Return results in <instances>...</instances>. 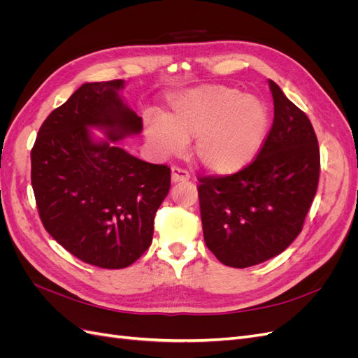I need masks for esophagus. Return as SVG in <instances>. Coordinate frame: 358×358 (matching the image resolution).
I'll list each match as a JSON object with an SVG mask.
<instances>
[{
  "instance_id": "esophagus-1",
  "label": "esophagus",
  "mask_w": 358,
  "mask_h": 358,
  "mask_svg": "<svg viewBox=\"0 0 358 358\" xmlns=\"http://www.w3.org/2000/svg\"><path fill=\"white\" fill-rule=\"evenodd\" d=\"M189 173L180 167H173L171 169V182H180V180H188Z\"/></svg>"
}]
</instances>
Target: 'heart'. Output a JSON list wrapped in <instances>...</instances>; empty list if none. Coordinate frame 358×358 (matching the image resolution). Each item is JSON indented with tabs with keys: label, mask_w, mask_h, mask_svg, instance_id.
I'll return each instance as SVG.
<instances>
[{
	"label": "heart",
	"mask_w": 358,
	"mask_h": 358,
	"mask_svg": "<svg viewBox=\"0 0 358 358\" xmlns=\"http://www.w3.org/2000/svg\"><path fill=\"white\" fill-rule=\"evenodd\" d=\"M270 131L266 104L227 86L204 85L173 94L166 119L146 121V136L158 152L170 155L196 138L194 154L213 175H234L251 166Z\"/></svg>",
	"instance_id": "obj_1"
}]
</instances>
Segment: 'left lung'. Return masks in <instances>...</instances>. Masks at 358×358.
I'll return each instance as SVG.
<instances>
[{
	"mask_svg": "<svg viewBox=\"0 0 358 358\" xmlns=\"http://www.w3.org/2000/svg\"><path fill=\"white\" fill-rule=\"evenodd\" d=\"M273 125L251 166L200 178L206 246L225 266L245 268L280 254L303 229L320 179V148L309 117L268 80Z\"/></svg>",
	"mask_w": 358,
	"mask_h": 358,
	"instance_id": "obj_1",
	"label": "left lung"
}]
</instances>
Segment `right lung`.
<instances>
[{
    "label": "right lung",
    "mask_w": 358,
    "mask_h": 358,
    "mask_svg": "<svg viewBox=\"0 0 358 358\" xmlns=\"http://www.w3.org/2000/svg\"><path fill=\"white\" fill-rule=\"evenodd\" d=\"M124 80L83 83L53 110L31 150V183L46 231L70 254L103 268H124L152 243L154 218L170 189V169L113 145L142 133L122 101ZM90 127L107 141L96 143Z\"/></svg>",
    "instance_id": "right-lung-1"
}]
</instances>
